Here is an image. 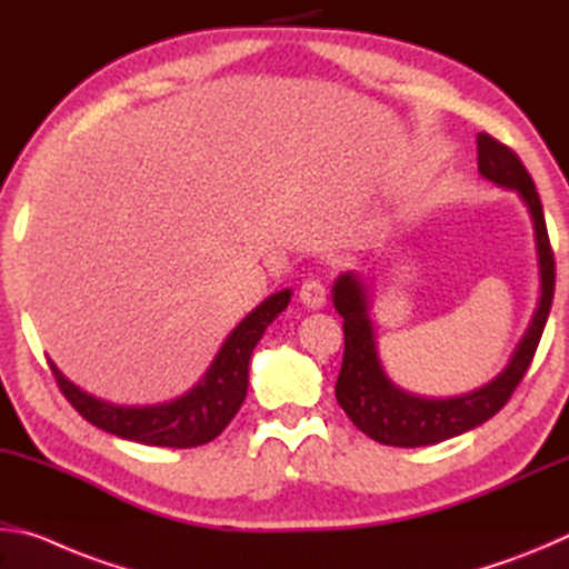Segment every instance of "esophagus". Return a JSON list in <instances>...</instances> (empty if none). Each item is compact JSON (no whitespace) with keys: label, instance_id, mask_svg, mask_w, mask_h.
Listing matches in <instances>:
<instances>
[{"label":"esophagus","instance_id":"esophagus-1","mask_svg":"<svg viewBox=\"0 0 569 569\" xmlns=\"http://www.w3.org/2000/svg\"><path fill=\"white\" fill-rule=\"evenodd\" d=\"M298 298H301V303L306 308H321L326 303V288L321 281H316V278H308L301 286V291H298Z\"/></svg>","mask_w":569,"mask_h":569}]
</instances>
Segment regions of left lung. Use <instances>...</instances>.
I'll use <instances>...</instances> for the list:
<instances>
[{"mask_svg": "<svg viewBox=\"0 0 569 569\" xmlns=\"http://www.w3.org/2000/svg\"><path fill=\"white\" fill-rule=\"evenodd\" d=\"M479 176L497 188L515 190L535 228L539 301L509 363L492 381L459 397H421L407 391L383 369L371 321V286L361 271H343L333 281V308L343 319V363L336 401L366 437L387 447H429L479 427L505 407L532 363L555 296V256L542 203L529 172L512 150L487 132L477 134Z\"/></svg>", "mask_w": 569, "mask_h": 569, "instance_id": "8db88e82", "label": "left lung"}]
</instances>
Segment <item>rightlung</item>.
I'll use <instances>...</instances> for the list:
<instances>
[{
	"mask_svg": "<svg viewBox=\"0 0 569 569\" xmlns=\"http://www.w3.org/2000/svg\"><path fill=\"white\" fill-rule=\"evenodd\" d=\"M291 296V288H283V291L268 296L263 303H258L228 333L203 379L170 401L128 407V403L100 399L77 387L74 381L57 369L54 361H50L52 373L72 407L102 431L140 441V445L148 447L190 449L208 445L228 427L230 419L238 413L240 403L246 401L250 353H253L256 343L263 339L268 326L278 319V313L286 311Z\"/></svg>",
	"mask_w": 569,
	"mask_h": 569,
	"instance_id": "right-lung-1",
	"label": "right lung"
}]
</instances>
